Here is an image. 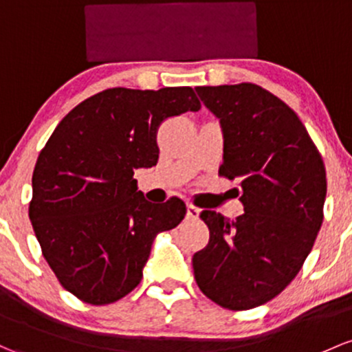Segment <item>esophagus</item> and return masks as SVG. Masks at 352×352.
Instances as JSON below:
<instances>
[{
    "label": "esophagus",
    "instance_id": "34e87169",
    "mask_svg": "<svg viewBox=\"0 0 352 352\" xmlns=\"http://www.w3.org/2000/svg\"><path fill=\"white\" fill-rule=\"evenodd\" d=\"M199 214H201L199 207H195L194 204H187V217H188V219H199Z\"/></svg>",
    "mask_w": 352,
    "mask_h": 352
}]
</instances>
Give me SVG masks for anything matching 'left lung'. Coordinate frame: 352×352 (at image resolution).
I'll return each mask as SVG.
<instances>
[{
    "mask_svg": "<svg viewBox=\"0 0 352 352\" xmlns=\"http://www.w3.org/2000/svg\"><path fill=\"white\" fill-rule=\"evenodd\" d=\"M195 91L221 121L219 175L236 182L244 214L228 221L202 210L210 236L192 258L194 276L217 305L250 310L282 294L309 256L324 219L325 166L295 111L266 89Z\"/></svg>",
    "mask_w": 352,
    "mask_h": 352,
    "instance_id": "8db88e82",
    "label": "left lung"
}]
</instances>
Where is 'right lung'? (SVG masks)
Wrapping results in <instances>:
<instances>
[{
  "instance_id": "right-lung-1",
  "label": "right lung",
  "mask_w": 352,
  "mask_h": 352,
  "mask_svg": "<svg viewBox=\"0 0 352 352\" xmlns=\"http://www.w3.org/2000/svg\"><path fill=\"white\" fill-rule=\"evenodd\" d=\"M199 109L192 87L106 89L70 111L42 148L28 216L52 272L79 300L128 295L155 236L186 217L182 199L150 204L133 175L157 165L160 124Z\"/></svg>"
}]
</instances>
